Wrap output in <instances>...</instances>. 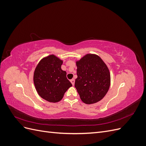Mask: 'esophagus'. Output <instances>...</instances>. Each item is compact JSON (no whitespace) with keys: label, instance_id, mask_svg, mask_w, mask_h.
<instances>
[{"label":"esophagus","instance_id":"1","mask_svg":"<svg viewBox=\"0 0 146 146\" xmlns=\"http://www.w3.org/2000/svg\"><path fill=\"white\" fill-rule=\"evenodd\" d=\"M70 82H71L72 85L74 86V83H75V80H74V79H71V80H70Z\"/></svg>","mask_w":146,"mask_h":146}]
</instances>
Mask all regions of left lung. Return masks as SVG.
Segmentation results:
<instances>
[{
  "instance_id": "1",
  "label": "left lung",
  "mask_w": 146,
  "mask_h": 146,
  "mask_svg": "<svg viewBox=\"0 0 146 146\" xmlns=\"http://www.w3.org/2000/svg\"><path fill=\"white\" fill-rule=\"evenodd\" d=\"M77 78L75 87L83 102L97 103L102 99L110 86V70L96 54H88L76 61Z\"/></svg>"
}]
</instances>
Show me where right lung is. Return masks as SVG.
<instances>
[{"label":"right lung","instance_id":"obj_1","mask_svg":"<svg viewBox=\"0 0 146 146\" xmlns=\"http://www.w3.org/2000/svg\"><path fill=\"white\" fill-rule=\"evenodd\" d=\"M63 60L50 55L40 60L35 69L33 82L39 96L49 102L56 103L72 85L61 69Z\"/></svg>","mask_w":146,"mask_h":146}]
</instances>
